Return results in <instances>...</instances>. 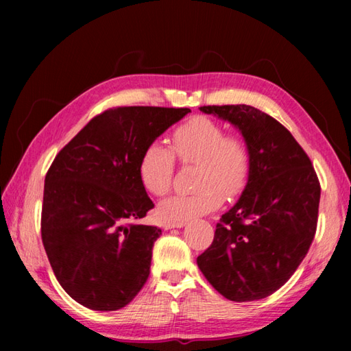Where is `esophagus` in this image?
<instances>
[{"label":"esophagus","mask_w":351,"mask_h":351,"mask_svg":"<svg viewBox=\"0 0 351 351\" xmlns=\"http://www.w3.org/2000/svg\"><path fill=\"white\" fill-rule=\"evenodd\" d=\"M185 226V221H167L164 223V229H173V228H182Z\"/></svg>","instance_id":"1"}]
</instances>
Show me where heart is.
<instances>
[{"mask_svg": "<svg viewBox=\"0 0 351 351\" xmlns=\"http://www.w3.org/2000/svg\"><path fill=\"white\" fill-rule=\"evenodd\" d=\"M171 154L160 143L149 145L141 155L138 175L154 196H166L175 176V156L184 166L197 164L195 187L190 195H176L158 206L166 221H187L220 206L223 196L241 195L247 185L253 155L247 140L204 116L191 117L171 134Z\"/></svg>", "mask_w": 351, "mask_h": 351, "instance_id": "heart-1", "label": "heart"}]
</instances>
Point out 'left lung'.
<instances>
[{"instance_id": "left-lung-1", "label": "left lung", "mask_w": 351, "mask_h": 351, "mask_svg": "<svg viewBox=\"0 0 351 351\" xmlns=\"http://www.w3.org/2000/svg\"><path fill=\"white\" fill-rule=\"evenodd\" d=\"M200 111L240 130L253 166L241 197L221 215L197 267L228 300L265 299L294 274L314 240L318 176L293 134L264 111L244 104Z\"/></svg>"}]
</instances>
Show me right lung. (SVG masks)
Segmentation results:
<instances>
[{
	"label": "right lung",
	"instance_id": "add662e5",
	"mask_svg": "<svg viewBox=\"0 0 351 351\" xmlns=\"http://www.w3.org/2000/svg\"><path fill=\"white\" fill-rule=\"evenodd\" d=\"M190 108L116 107L95 116L45 178L42 243L58 283L93 311H117L143 288L161 229L138 225L154 204L145 149Z\"/></svg>",
	"mask_w": 351,
	"mask_h": 351
}]
</instances>
